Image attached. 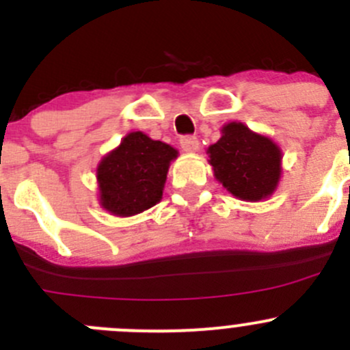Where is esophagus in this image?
Wrapping results in <instances>:
<instances>
[{
  "label": "esophagus",
  "mask_w": 350,
  "mask_h": 350,
  "mask_svg": "<svg viewBox=\"0 0 350 350\" xmlns=\"http://www.w3.org/2000/svg\"><path fill=\"white\" fill-rule=\"evenodd\" d=\"M181 149L185 150L186 154H195L198 149H200V140L196 137H183L181 139Z\"/></svg>",
  "instance_id": "1"
}]
</instances>
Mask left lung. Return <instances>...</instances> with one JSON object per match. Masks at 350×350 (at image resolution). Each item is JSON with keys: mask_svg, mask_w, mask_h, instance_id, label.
Masks as SVG:
<instances>
[{"mask_svg": "<svg viewBox=\"0 0 350 350\" xmlns=\"http://www.w3.org/2000/svg\"><path fill=\"white\" fill-rule=\"evenodd\" d=\"M206 154L215 178L232 196L256 203L278 189L283 172L280 146L242 122L225 123L220 140Z\"/></svg>", "mask_w": 350, "mask_h": 350, "instance_id": "1", "label": "left lung"}]
</instances>
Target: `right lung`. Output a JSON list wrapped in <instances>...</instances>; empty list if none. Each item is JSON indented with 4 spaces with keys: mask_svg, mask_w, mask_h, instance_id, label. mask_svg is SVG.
Listing matches in <instances>:
<instances>
[{
    "mask_svg": "<svg viewBox=\"0 0 350 350\" xmlns=\"http://www.w3.org/2000/svg\"><path fill=\"white\" fill-rule=\"evenodd\" d=\"M178 150L144 132H130L96 167L101 208L115 217H133L157 204L169 165Z\"/></svg>",
    "mask_w": 350,
    "mask_h": 350,
    "instance_id": "add662e5",
    "label": "right lung"
}]
</instances>
